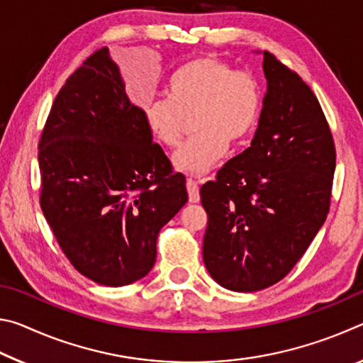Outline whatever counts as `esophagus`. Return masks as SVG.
Segmentation results:
<instances>
[{
  "mask_svg": "<svg viewBox=\"0 0 363 363\" xmlns=\"http://www.w3.org/2000/svg\"><path fill=\"white\" fill-rule=\"evenodd\" d=\"M187 192H189V201L190 203H199L200 201V190H199V182L194 179H187Z\"/></svg>",
  "mask_w": 363,
  "mask_h": 363,
  "instance_id": "1",
  "label": "esophagus"
}]
</instances>
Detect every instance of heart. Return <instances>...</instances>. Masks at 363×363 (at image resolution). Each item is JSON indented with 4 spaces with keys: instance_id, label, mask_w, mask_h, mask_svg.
<instances>
[{
    "instance_id": "obj_1",
    "label": "heart",
    "mask_w": 363,
    "mask_h": 363,
    "mask_svg": "<svg viewBox=\"0 0 363 363\" xmlns=\"http://www.w3.org/2000/svg\"><path fill=\"white\" fill-rule=\"evenodd\" d=\"M167 101L144 107L150 136L164 147L181 143L186 118L196 133L174 153V167L187 174H205L224 155L227 143L238 144L256 128L262 91L253 73L233 70L218 57L189 60L171 73Z\"/></svg>"
}]
</instances>
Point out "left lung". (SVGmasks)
Returning <instances> with one entry per match:
<instances>
[{
	"mask_svg": "<svg viewBox=\"0 0 363 363\" xmlns=\"http://www.w3.org/2000/svg\"><path fill=\"white\" fill-rule=\"evenodd\" d=\"M264 96L251 145L200 189L203 261L232 291H257L294 267L330 210L336 150L315 94L264 51Z\"/></svg>",
	"mask_w": 363,
	"mask_h": 363,
	"instance_id": "8db88e82",
	"label": "left lung"
}]
</instances>
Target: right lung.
<instances>
[{
	"label": "right lung",
	"mask_w": 363,
	"mask_h": 363,
	"mask_svg": "<svg viewBox=\"0 0 363 363\" xmlns=\"http://www.w3.org/2000/svg\"><path fill=\"white\" fill-rule=\"evenodd\" d=\"M38 149L40 205L72 266L106 286L145 277L160 229L186 205V177L153 143L107 48L67 78Z\"/></svg>",
	"instance_id": "obj_1"
}]
</instances>
